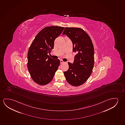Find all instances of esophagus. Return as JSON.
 Masks as SVG:
<instances>
[{
	"label": "esophagus",
	"mask_w": 125,
	"mask_h": 125,
	"mask_svg": "<svg viewBox=\"0 0 125 125\" xmlns=\"http://www.w3.org/2000/svg\"><path fill=\"white\" fill-rule=\"evenodd\" d=\"M64 63V62H63V61L62 60H60V63Z\"/></svg>",
	"instance_id": "34e87169"
}]
</instances>
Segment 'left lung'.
<instances>
[{
	"mask_svg": "<svg viewBox=\"0 0 125 125\" xmlns=\"http://www.w3.org/2000/svg\"><path fill=\"white\" fill-rule=\"evenodd\" d=\"M66 35L73 43V52L76 53L73 63H68L69 69L64 72L66 81L73 86H79L86 81L94 65V50L91 39L83 29L66 27Z\"/></svg>",
	"mask_w": 125,
	"mask_h": 125,
	"instance_id": "obj_1",
	"label": "left lung"
}]
</instances>
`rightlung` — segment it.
<instances>
[{"instance_id": "obj_1", "label": "right lung", "mask_w": 125, "mask_h": 125, "mask_svg": "<svg viewBox=\"0 0 125 125\" xmlns=\"http://www.w3.org/2000/svg\"><path fill=\"white\" fill-rule=\"evenodd\" d=\"M64 27H45L37 35L29 48L27 67L31 77L37 84L45 85L52 81L60 61L48 55L54 48V42Z\"/></svg>"}]
</instances>
